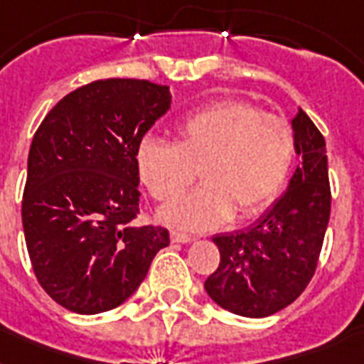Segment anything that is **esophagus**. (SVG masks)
<instances>
[{
	"label": "esophagus",
	"instance_id": "1",
	"mask_svg": "<svg viewBox=\"0 0 364 364\" xmlns=\"http://www.w3.org/2000/svg\"><path fill=\"white\" fill-rule=\"evenodd\" d=\"M170 238L173 243H191L193 242V236H188V234H183V232H177V230H173V232L170 234Z\"/></svg>",
	"mask_w": 364,
	"mask_h": 364
}]
</instances>
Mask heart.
<instances>
[{
    "label": "heart",
    "mask_w": 364,
    "mask_h": 364,
    "mask_svg": "<svg viewBox=\"0 0 364 364\" xmlns=\"http://www.w3.org/2000/svg\"><path fill=\"white\" fill-rule=\"evenodd\" d=\"M293 128L243 102H221L177 126V143L143 139L136 149L137 176L164 202L191 187L200 168L204 187L164 205L160 221L183 230H211L272 204L293 171Z\"/></svg>",
    "instance_id": "obj_1"
}]
</instances>
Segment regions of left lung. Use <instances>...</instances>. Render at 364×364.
I'll use <instances>...</instances> for the list:
<instances>
[{"instance_id":"8db88e82","label":"left lung","mask_w":364,"mask_h":364,"mask_svg":"<svg viewBox=\"0 0 364 364\" xmlns=\"http://www.w3.org/2000/svg\"><path fill=\"white\" fill-rule=\"evenodd\" d=\"M291 128L302 162L287 191L251 227L213 238L221 262L205 279V293L236 316L268 317L294 302L321 253L331 217L327 145L302 109Z\"/></svg>"}]
</instances>
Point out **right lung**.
<instances>
[{
    "label": "right lung",
    "instance_id": "add662e5",
    "mask_svg": "<svg viewBox=\"0 0 364 364\" xmlns=\"http://www.w3.org/2000/svg\"><path fill=\"white\" fill-rule=\"evenodd\" d=\"M171 94L137 79L94 81L62 98L37 128L22 227L37 282L65 310H113L141 285L162 227H137L136 149Z\"/></svg>",
    "mask_w": 364,
    "mask_h": 364
}]
</instances>
